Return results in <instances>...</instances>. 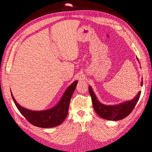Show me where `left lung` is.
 <instances>
[{
    "mask_svg": "<svg viewBox=\"0 0 152 152\" xmlns=\"http://www.w3.org/2000/svg\"><path fill=\"white\" fill-rule=\"evenodd\" d=\"M142 85V81L141 82V86ZM89 91L95 112L100 117L107 119V120L114 121L121 120L128 116L135 107L141 94V91H140L131 101L126 102L117 105L108 106L99 102L90 86L89 87Z\"/></svg>",
    "mask_w": 152,
    "mask_h": 152,
    "instance_id": "8db88e82",
    "label": "left lung"
}]
</instances>
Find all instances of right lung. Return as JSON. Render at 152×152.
<instances>
[{"label":"right lung","mask_w":152,"mask_h":152,"mask_svg":"<svg viewBox=\"0 0 152 152\" xmlns=\"http://www.w3.org/2000/svg\"><path fill=\"white\" fill-rule=\"evenodd\" d=\"M77 84V81L68 87L60 102L56 107L44 111H31L23 108L18 104L11 93L12 99L20 112L32 125L39 127L49 128L60 125L66 118L72 96Z\"/></svg>","instance_id":"right-lung-1"}]
</instances>
